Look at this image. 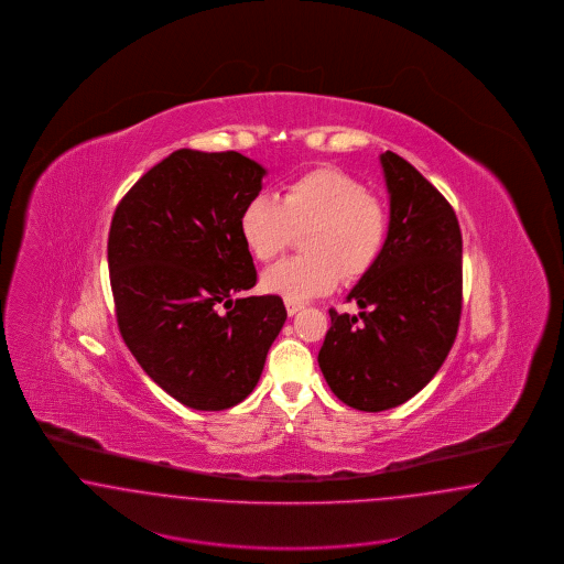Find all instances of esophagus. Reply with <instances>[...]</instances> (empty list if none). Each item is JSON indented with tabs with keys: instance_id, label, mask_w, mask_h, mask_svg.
<instances>
[{
	"instance_id": "1",
	"label": "esophagus",
	"mask_w": 564,
	"mask_h": 564,
	"mask_svg": "<svg viewBox=\"0 0 564 564\" xmlns=\"http://www.w3.org/2000/svg\"><path fill=\"white\" fill-rule=\"evenodd\" d=\"M285 308H288V315H290V317H294L295 313H297V311H302L304 306H302L300 302H292V300H285Z\"/></svg>"
}]
</instances>
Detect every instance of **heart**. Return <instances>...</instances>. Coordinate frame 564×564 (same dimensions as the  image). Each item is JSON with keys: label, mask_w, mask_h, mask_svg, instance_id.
I'll return each instance as SVG.
<instances>
[{"label": "heart", "mask_w": 564, "mask_h": 564, "mask_svg": "<svg viewBox=\"0 0 564 564\" xmlns=\"http://www.w3.org/2000/svg\"><path fill=\"white\" fill-rule=\"evenodd\" d=\"M242 241L258 262H270L302 237V256L270 267L262 285L292 302L357 281L384 249L389 215L380 198L345 171L311 169L281 189V200L258 194L241 212Z\"/></svg>", "instance_id": "heart-1"}]
</instances>
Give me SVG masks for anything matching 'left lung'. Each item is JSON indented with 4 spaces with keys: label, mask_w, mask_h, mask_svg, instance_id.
Wrapping results in <instances>:
<instances>
[{
    "label": "left lung",
    "mask_w": 564,
    "mask_h": 564,
    "mask_svg": "<svg viewBox=\"0 0 564 564\" xmlns=\"http://www.w3.org/2000/svg\"><path fill=\"white\" fill-rule=\"evenodd\" d=\"M391 219L384 249L350 290L359 315L329 311L319 368L340 402L380 412L414 398L453 349L463 239L451 203L402 156L380 154Z\"/></svg>",
    "instance_id": "8db88e82"
}]
</instances>
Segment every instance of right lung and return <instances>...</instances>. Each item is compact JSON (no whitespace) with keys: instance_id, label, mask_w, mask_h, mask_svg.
Listing matches in <instances>:
<instances>
[{"instance_id":"add662e5","label":"right lung","mask_w":564,"mask_h":564,"mask_svg":"<svg viewBox=\"0 0 564 564\" xmlns=\"http://www.w3.org/2000/svg\"><path fill=\"white\" fill-rule=\"evenodd\" d=\"M267 169L239 152L177 150L118 203L108 239L116 319L137 364L194 410H226L258 384L288 311L258 281L242 207Z\"/></svg>"}]
</instances>
